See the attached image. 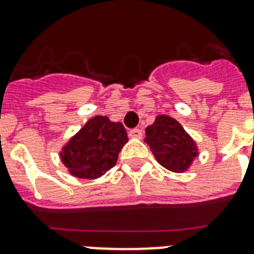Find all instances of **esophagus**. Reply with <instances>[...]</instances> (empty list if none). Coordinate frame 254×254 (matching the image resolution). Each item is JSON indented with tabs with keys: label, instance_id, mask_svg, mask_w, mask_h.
<instances>
[{
	"label": "esophagus",
	"instance_id": "34e87169",
	"mask_svg": "<svg viewBox=\"0 0 254 254\" xmlns=\"http://www.w3.org/2000/svg\"><path fill=\"white\" fill-rule=\"evenodd\" d=\"M129 137H131V138H141L142 137V130L141 129H133V130L129 131Z\"/></svg>",
	"mask_w": 254,
	"mask_h": 254
}]
</instances>
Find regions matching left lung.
<instances>
[{"label": "left lung", "mask_w": 254, "mask_h": 254, "mask_svg": "<svg viewBox=\"0 0 254 254\" xmlns=\"http://www.w3.org/2000/svg\"><path fill=\"white\" fill-rule=\"evenodd\" d=\"M145 142L156 160L168 170L183 173L197 156L196 142L181 124L169 116L156 117V121L145 129Z\"/></svg>", "instance_id": "8db88e82"}]
</instances>
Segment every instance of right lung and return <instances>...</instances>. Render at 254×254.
Wrapping results in <instances>:
<instances>
[{"instance_id": "right-lung-1", "label": "right lung", "mask_w": 254, "mask_h": 254, "mask_svg": "<svg viewBox=\"0 0 254 254\" xmlns=\"http://www.w3.org/2000/svg\"><path fill=\"white\" fill-rule=\"evenodd\" d=\"M127 142L121 123L96 116L85 124L60 153L64 165L74 177L98 179L116 165L120 150Z\"/></svg>"}]
</instances>
